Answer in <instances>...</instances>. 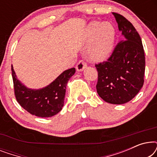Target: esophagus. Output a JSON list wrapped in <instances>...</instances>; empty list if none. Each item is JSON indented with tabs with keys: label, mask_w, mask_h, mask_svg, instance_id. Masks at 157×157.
I'll return each instance as SVG.
<instances>
[{
	"label": "esophagus",
	"mask_w": 157,
	"mask_h": 157,
	"mask_svg": "<svg viewBox=\"0 0 157 157\" xmlns=\"http://www.w3.org/2000/svg\"><path fill=\"white\" fill-rule=\"evenodd\" d=\"M86 67H87V64L86 63V62L83 61H79L76 66V70L78 71H82L84 70Z\"/></svg>",
	"instance_id": "1"
}]
</instances>
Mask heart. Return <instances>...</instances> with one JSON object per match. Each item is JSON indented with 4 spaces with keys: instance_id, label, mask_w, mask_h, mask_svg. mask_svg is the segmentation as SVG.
Returning a JSON list of instances; mask_svg holds the SVG:
<instances>
[{
    "instance_id": "heart-1",
    "label": "heart",
    "mask_w": 157,
    "mask_h": 157,
    "mask_svg": "<svg viewBox=\"0 0 157 157\" xmlns=\"http://www.w3.org/2000/svg\"><path fill=\"white\" fill-rule=\"evenodd\" d=\"M114 41L115 30L111 23H92L86 31V43L91 44L89 58L95 62L106 60L113 50Z\"/></svg>"
}]
</instances>
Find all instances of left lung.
<instances>
[{"label":"left lung","instance_id":"obj_1","mask_svg":"<svg viewBox=\"0 0 157 157\" xmlns=\"http://www.w3.org/2000/svg\"><path fill=\"white\" fill-rule=\"evenodd\" d=\"M112 14L126 40L117 45L107 61L96 65V90L106 102L123 104L134 98L143 86L144 51L140 36L132 23L121 15Z\"/></svg>","mask_w":157,"mask_h":157}]
</instances>
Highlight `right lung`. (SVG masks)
<instances>
[{"label": "right lung", "instance_id": "right-lung-1", "mask_svg": "<svg viewBox=\"0 0 157 157\" xmlns=\"http://www.w3.org/2000/svg\"><path fill=\"white\" fill-rule=\"evenodd\" d=\"M15 95L25 110L38 117H51L61 111L68 81L74 76L75 68L64 71L50 84L41 89H29L19 81L11 66Z\"/></svg>", "mask_w": 157, "mask_h": 157}]
</instances>
